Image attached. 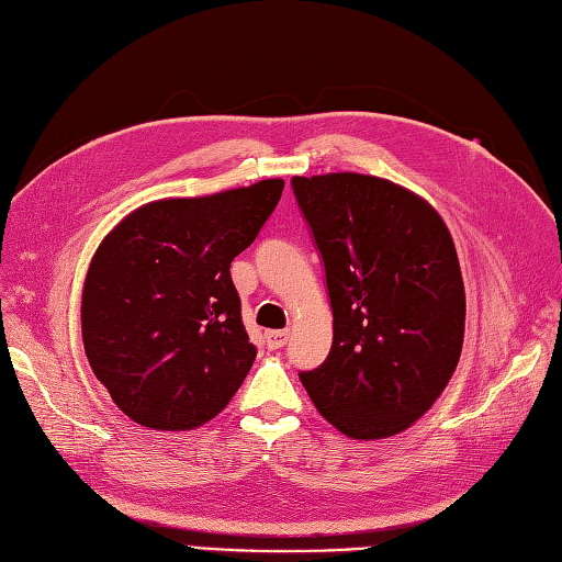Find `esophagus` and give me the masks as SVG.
Instances as JSON below:
<instances>
[{"mask_svg":"<svg viewBox=\"0 0 562 562\" xmlns=\"http://www.w3.org/2000/svg\"><path fill=\"white\" fill-rule=\"evenodd\" d=\"M289 345V329H271L267 331V347L269 349H281Z\"/></svg>","mask_w":562,"mask_h":562,"instance_id":"obj_1","label":"esophagus"}]
</instances>
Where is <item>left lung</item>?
Instances as JSON below:
<instances>
[{
  "label": "left lung",
  "instance_id": "left-lung-1",
  "mask_svg": "<svg viewBox=\"0 0 562 562\" xmlns=\"http://www.w3.org/2000/svg\"><path fill=\"white\" fill-rule=\"evenodd\" d=\"M325 267L331 349L301 381L329 425L385 439L434 405L461 359L465 291L441 215L393 181L293 177Z\"/></svg>",
  "mask_w": 562,
  "mask_h": 562
}]
</instances>
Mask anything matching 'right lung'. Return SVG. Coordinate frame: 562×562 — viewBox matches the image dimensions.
I'll return each instance as SVG.
<instances>
[{"label": "right lung", "mask_w": 562, "mask_h": 562, "mask_svg": "<svg viewBox=\"0 0 562 562\" xmlns=\"http://www.w3.org/2000/svg\"><path fill=\"white\" fill-rule=\"evenodd\" d=\"M283 181L147 203L99 245L82 291L91 371L133 422L184 431L243 385L257 347L239 315L233 259L255 243Z\"/></svg>", "instance_id": "add662e5"}]
</instances>
